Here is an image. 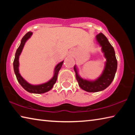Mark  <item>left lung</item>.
Instances as JSON below:
<instances>
[{"label": "left lung", "instance_id": "1", "mask_svg": "<svg viewBox=\"0 0 135 135\" xmlns=\"http://www.w3.org/2000/svg\"><path fill=\"white\" fill-rule=\"evenodd\" d=\"M97 40L102 47V51L107 59L105 68L100 76L94 81L83 79L78 74L76 66L74 67L76 77L79 85L82 89L88 92H97L108 87L114 79L117 68V61L113 47L107 38L102 33L97 36Z\"/></svg>", "mask_w": 135, "mask_h": 135}]
</instances>
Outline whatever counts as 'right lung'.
<instances>
[{
    "instance_id": "1",
    "label": "right lung",
    "mask_w": 135,
    "mask_h": 135,
    "mask_svg": "<svg viewBox=\"0 0 135 135\" xmlns=\"http://www.w3.org/2000/svg\"><path fill=\"white\" fill-rule=\"evenodd\" d=\"M32 34H33V33L31 31L28 32V33L25 35V36L21 39V44H20V46L18 47V48L17 49L15 53V59L13 63V70H14L15 76L17 77L18 81L19 82V83L21 84V86L25 90L30 93L40 94V93H43L48 92V91H49L53 88L54 84L56 83L57 77H58V72L60 70L61 67H62L64 61H62V62H61L58 64L56 65L55 68L54 74L53 77L49 81L46 82V83L38 84V85H33V84H30L28 82L25 80L19 73V56L21 53L26 41L31 37Z\"/></svg>"
}]
</instances>
